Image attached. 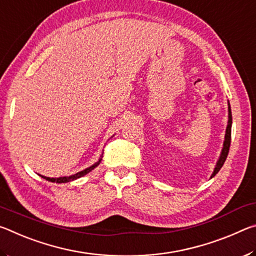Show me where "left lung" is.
<instances>
[{"label":"left lung","mask_w":256,"mask_h":256,"mask_svg":"<svg viewBox=\"0 0 256 256\" xmlns=\"http://www.w3.org/2000/svg\"><path fill=\"white\" fill-rule=\"evenodd\" d=\"M229 110V120H228V125H227V130H226V136H224V148H222V156H220V158L218 160V162H216V166L214 168V172H212V176L214 177L216 172L220 170V168L222 167L224 162H226V158L228 156L229 152V148H230V141H232V110H230V106L228 107Z\"/></svg>","instance_id":"1"}]
</instances>
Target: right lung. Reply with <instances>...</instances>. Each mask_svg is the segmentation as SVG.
<instances>
[{"mask_svg": "<svg viewBox=\"0 0 256 256\" xmlns=\"http://www.w3.org/2000/svg\"><path fill=\"white\" fill-rule=\"evenodd\" d=\"M100 160L102 159H99V162H96L94 164H92V167H89V168H86L84 170H82V172H76V175H72V176H68V177H58V178H50V177H46V176H42V178H45L46 180H48V182H53V183H68V182H71V180H76V178H80V177H82V176H84L86 174H88L89 172H92L94 167H97L99 164H100Z\"/></svg>", "mask_w": 256, "mask_h": 256, "instance_id": "add662e5", "label": "right lung"}]
</instances>
